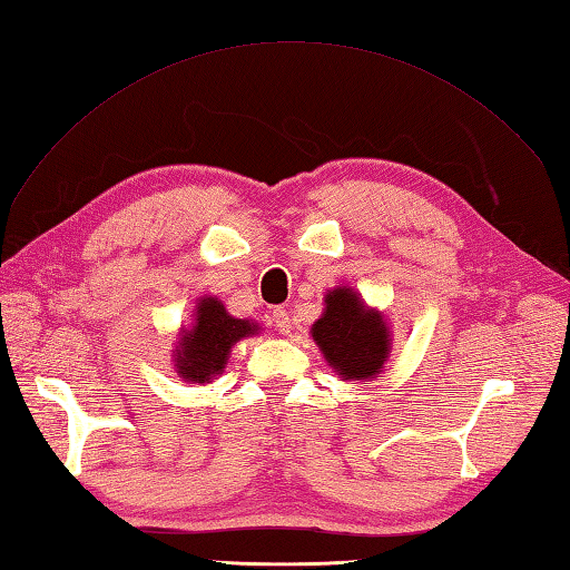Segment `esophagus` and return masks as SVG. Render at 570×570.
Returning a JSON list of instances; mask_svg holds the SVG:
<instances>
[{"mask_svg":"<svg viewBox=\"0 0 570 570\" xmlns=\"http://www.w3.org/2000/svg\"><path fill=\"white\" fill-rule=\"evenodd\" d=\"M271 316H273V326L281 333H289V328H293V324H289V312L285 307H273Z\"/></svg>","mask_w":570,"mask_h":570,"instance_id":"1","label":"esophagus"}]
</instances>
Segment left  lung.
Listing matches in <instances>:
<instances>
[{"label": "left lung", "instance_id": "1", "mask_svg": "<svg viewBox=\"0 0 570 570\" xmlns=\"http://www.w3.org/2000/svg\"><path fill=\"white\" fill-rule=\"evenodd\" d=\"M312 336L326 363L343 380H372L390 353V333L382 316L365 309L351 287L326 295V312L312 326Z\"/></svg>", "mask_w": 570, "mask_h": 570}]
</instances>
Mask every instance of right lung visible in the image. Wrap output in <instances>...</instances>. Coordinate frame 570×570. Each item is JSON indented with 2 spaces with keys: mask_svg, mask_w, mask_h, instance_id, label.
<instances>
[{
  "mask_svg": "<svg viewBox=\"0 0 570 570\" xmlns=\"http://www.w3.org/2000/svg\"><path fill=\"white\" fill-rule=\"evenodd\" d=\"M248 333H256V326L246 318L229 316L215 297L200 299L196 326L186 331L176 351V372L188 382H207L222 374L232 345Z\"/></svg>",
  "mask_w": 570,
  "mask_h": 570,
  "instance_id": "add662e5",
  "label": "right lung"
}]
</instances>
